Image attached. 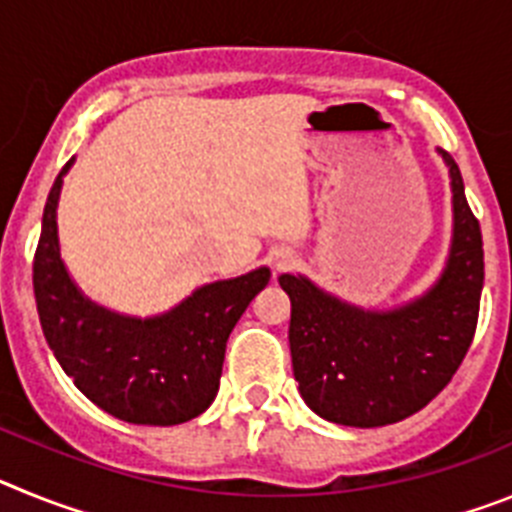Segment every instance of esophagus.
Segmentation results:
<instances>
[{"mask_svg": "<svg viewBox=\"0 0 512 512\" xmlns=\"http://www.w3.org/2000/svg\"><path fill=\"white\" fill-rule=\"evenodd\" d=\"M295 264V259H292V253H277V256H274V269L277 271H284V269H289V266Z\"/></svg>", "mask_w": 512, "mask_h": 512, "instance_id": "esophagus-1", "label": "esophagus"}]
</instances>
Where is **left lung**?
<instances>
[{
	"mask_svg": "<svg viewBox=\"0 0 512 512\" xmlns=\"http://www.w3.org/2000/svg\"><path fill=\"white\" fill-rule=\"evenodd\" d=\"M454 192V243L446 271L420 300L364 312L284 274L292 300L289 351L302 400L325 420L377 428L423 410L451 382L472 346L485 284L482 230L461 171L441 151Z\"/></svg>",
	"mask_w": 512,
	"mask_h": 512,
	"instance_id": "obj_1",
	"label": "left lung"
}]
</instances>
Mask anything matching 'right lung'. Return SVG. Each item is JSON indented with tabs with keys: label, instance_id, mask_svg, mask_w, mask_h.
Returning <instances> with one entry per match:
<instances>
[{
	"label": "right lung",
	"instance_id": "obj_1",
	"mask_svg": "<svg viewBox=\"0 0 512 512\" xmlns=\"http://www.w3.org/2000/svg\"><path fill=\"white\" fill-rule=\"evenodd\" d=\"M56 176L33 259L40 328L61 369L104 413L125 423L176 425L212 405L230 330L269 284V269L197 289L161 318H122L84 300L58 253Z\"/></svg>",
	"mask_w": 512,
	"mask_h": 512
}]
</instances>
